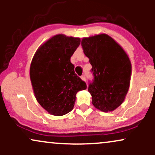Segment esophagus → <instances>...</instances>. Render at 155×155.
I'll list each match as a JSON object with an SVG mask.
<instances>
[{
  "label": "esophagus",
  "mask_w": 155,
  "mask_h": 155,
  "mask_svg": "<svg viewBox=\"0 0 155 155\" xmlns=\"http://www.w3.org/2000/svg\"><path fill=\"white\" fill-rule=\"evenodd\" d=\"M81 79L83 80V81H86V78H85V76L84 75H82L81 76Z\"/></svg>",
  "instance_id": "34e87169"
}]
</instances>
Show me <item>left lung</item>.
<instances>
[{
	"label": "left lung",
	"mask_w": 155,
	"mask_h": 155,
	"mask_svg": "<svg viewBox=\"0 0 155 155\" xmlns=\"http://www.w3.org/2000/svg\"><path fill=\"white\" fill-rule=\"evenodd\" d=\"M81 44L94 75L88 87L92 104L103 112L114 111L123 103L129 90L132 65L128 55L105 33L83 38Z\"/></svg>",
	"instance_id": "1"
}]
</instances>
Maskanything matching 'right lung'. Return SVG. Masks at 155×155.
Here are the masks:
<instances>
[{"label":"right lung","mask_w":155,"mask_h":155,"mask_svg":"<svg viewBox=\"0 0 155 155\" xmlns=\"http://www.w3.org/2000/svg\"><path fill=\"white\" fill-rule=\"evenodd\" d=\"M80 41L79 38L54 35L38 47L31 61L30 78L35 98L54 116L71 111L76 93L87 89L86 83L75 74L71 63Z\"/></svg>","instance_id":"1"}]
</instances>
